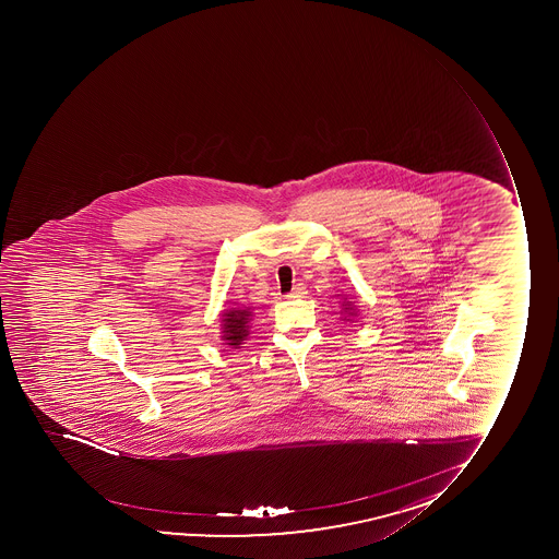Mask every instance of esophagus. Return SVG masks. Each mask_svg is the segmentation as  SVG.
<instances>
[{"label":"esophagus","mask_w":559,"mask_h":559,"mask_svg":"<svg viewBox=\"0 0 559 559\" xmlns=\"http://www.w3.org/2000/svg\"><path fill=\"white\" fill-rule=\"evenodd\" d=\"M306 295V286L305 284H297V286H294V289L289 292L288 297L289 299H297V297H305Z\"/></svg>","instance_id":"34e87169"}]
</instances>
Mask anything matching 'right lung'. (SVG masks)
<instances>
[{"mask_svg": "<svg viewBox=\"0 0 559 559\" xmlns=\"http://www.w3.org/2000/svg\"><path fill=\"white\" fill-rule=\"evenodd\" d=\"M224 341H227L229 346L237 348L238 344H242L243 338L248 337L249 311L246 310H233L224 313Z\"/></svg>", "mask_w": 559, "mask_h": 559, "instance_id": "obj_1", "label": "right lung"}]
</instances>
